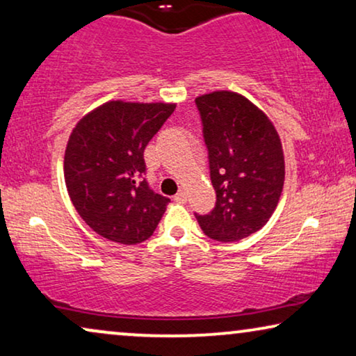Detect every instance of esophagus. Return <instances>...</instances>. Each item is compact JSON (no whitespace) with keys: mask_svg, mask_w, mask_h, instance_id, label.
Returning a JSON list of instances; mask_svg holds the SVG:
<instances>
[{"mask_svg":"<svg viewBox=\"0 0 356 356\" xmlns=\"http://www.w3.org/2000/svg\"><path fill=\"white\" fill-rule=\"evenodd\" d=\"M174 200H176L177 203H185V202H187V195H185L184 190H180V192L176 195V197H174Z\"/></svg>","mask_w":356,"mask_h":356,"instance_id":"obj_1","label":"esophagus"}]
</instances>
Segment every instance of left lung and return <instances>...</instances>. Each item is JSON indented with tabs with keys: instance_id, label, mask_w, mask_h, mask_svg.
I'll list each match as a JSON object with an SVG mask.
<instances>
[{
	"instance_id": "1",
	"label": "left lung",
	"mask_w": 356,
	"mask_h": 356,
	"mask_svg": "<svg viewBox=\"0 0 356 356\" xmlns=\"http://www.w3.org/2000/svg\"><path fill=\"white\" fill-rule=\"evenodd\" d=\"M208 149L216 204L197 214L200 227L218 242H237L269 221L284 187V153L273 122L234 92L195 99Z\"/></svg>"
}]
</instances>
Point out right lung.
Instances as JSON below:
<instances>
[{
	"instance_id": "add662e5",
	"label": "right lung",
	"mask_w": 356,
	"mask_h": 356,
	"mask_svg": "<svg viewBox=\"0 0 356 356\" xmlns=\"http://www.w3.org/2000/svg\"><path fill=\"white\" fill-rule=\"evenodd\" d=\"M174 104L109 102L72 130L64 179L72 204L102 237L124 245L149 238L171 200L149 187L143 152Z\"/></svg>"
}]
</instances>
